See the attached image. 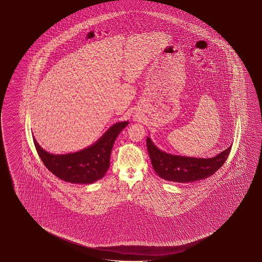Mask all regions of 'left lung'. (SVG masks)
Listing matches in <instances>:
<instances>
[{
	"instance_id": "1",
	"label": "left lung",
	"mask_w": 262,
	"mask_h": 262,
	"mask_svg": "<svg viewBox=\"0 0 262 262\" xmlns=\"http://www.w3.org/2000/svg\"><path fill=\"white\" fill-rule=\"evenodd\" d=\"M148 154L155 172L164 180L176 183H192L203 180L222 167L232 145L212 158H194L173 155L160 150L150 138L146 140Z\"/></svg>"
}]
</instances>
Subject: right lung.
Wrapping results in <instances>:
<instances>
[{"instance_id":"right-lung-1","label":"right lung","mask_w":262,"mask_h":262,"mask_svg":"<svg viewBox=\"0 0 262 262\" xmlns=\"http://www.w3.org/2000/svg\"><path fill=\"white\" fill-rule=\"evenodd\" d=\"M128 124L129 121L117 122L94 144L68 155L49 154L39 145L35 137L34 143L45 166L52 173L69 183L88 185L105 176L110 167V158L114 142Z\"/></svg>"}]
</instances>
